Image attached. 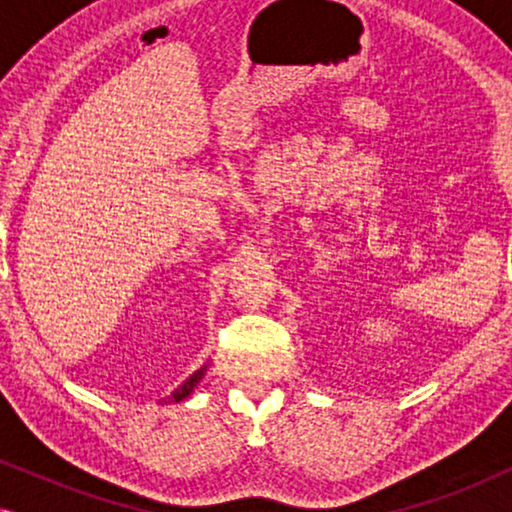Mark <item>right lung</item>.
Masks as SVG:
<instances>
[{"instance_id": "1", "label": "right lung", "mask_w": 512, "mask_h": 512, "mask_svg": "<svg viewBox=\"0 0 512 512\" xmlns=\"http://www.w3.org/2000/svg\"><path fill=\"white\" fill-rule=\"evenodd\" d=\"M205 370H207V366H202L200 370H195V373L188 377V380L181 384V387H177L172 391L170 396H167V401L165 403H179V401H184V398H188L191 396V391L195 389V384H198L200 380H202V375H205Z\"/></svg>"}]
</instances>
